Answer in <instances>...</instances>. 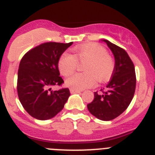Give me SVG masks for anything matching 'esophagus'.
<instances>
[{"instance_id": "1", "label": "esophagus", "mask_w": 155, "mask_h": 155, "mask_svg": "<svg viewBox=\"0 0 155 155\" xmlns=\"http://www.w3.org/2000/svg\"><path fill=\"white\" fill-rule=\"evenodd\" d=\"M70 91H71V94H74V93H80L81 91H79V90H74V89H72V88H71L70 89Z\"/></svg>"}]
</instances>
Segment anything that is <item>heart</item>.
Segmentation results:
<instances>
[{"label": "heart", "mask_w": 155, "mask_h": 155, "mask_svg": "<svg viewBox=\"0 0 155 155\" xmlns=\"http://www.w3.org/2000/svg\"><path fill=\"white\" fill-rule=\"evenodd\" d=\"M74 55L64 53L58 61V68L63 76L68 77L76 71L78 63L84 64V73L72 75L66 80V84L74 90H83L99 82L108 80L115 68L114 59L103 46L96 43H86L77 46Z\"/></svg>", "instance_id": "heart-1"}]
</instances>
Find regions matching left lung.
Here are the masks:
<instances>
[{
  "label": "left lung",
  "mask_w": 155,
  "mask_h": 155,
  "mask_svg": "<svg viewBox=\"0 0 155 155\" xmlns=\"http://www.w3.org/2000/svg\"><path fill=\"white\" fill-rule=\"evenodd\" d=\"M115 57L112 78L101 93L94 92V98L87 109L96 118L109 121L124 113L130 104L136 88L135 68L125 50L104 39Z\"/></svg>",
  "instance_id": "left-lung-1"
}]
</instances>
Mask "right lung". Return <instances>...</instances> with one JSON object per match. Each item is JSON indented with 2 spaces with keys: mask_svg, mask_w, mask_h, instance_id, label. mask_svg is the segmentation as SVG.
Wrapping results in <instances>:
<instances>
[{
  "mask_svg": "<svg viewBox=\"0 0 155 155\" xmlns=\"http://www.w3.org/2000/svg\"><path fill=\"white\" fill-rule=\"evenodd\" d=\"M72 43L44 42L32 48L21 58L18 72V95L23 108L37 120L54 117L69 98L68 87L52 91L51 87L64 84L58 61Z\"/></svg>",
  "mask_w": 155,
  "mask_h": 155,
  "instance_id": "obj_1",
  "label": "right lung"
}]
</instances>
